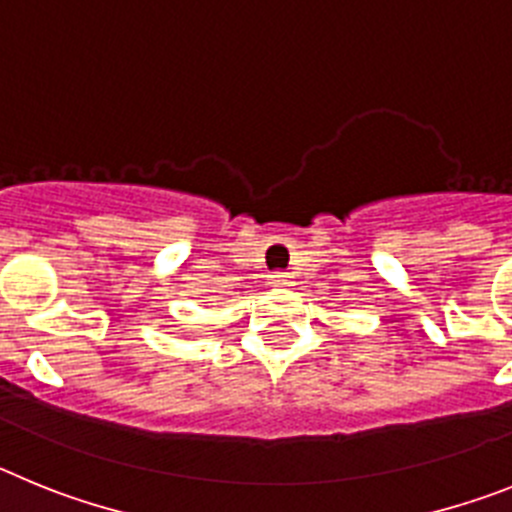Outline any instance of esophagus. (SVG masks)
<instances>
[{
  "label": "esophagus",
  "mask_w": 512,
  "mask_h": 512,
  "mask_svg": "<svg viewBox=\"0 0 512 512\" xmlns=\"http://www.w3.org/2000/svg\"><path fill=\"white\" fill-rule=\"evenodd\" d=\"M269 284L271 287H289L292 284V274H287V271H274V274H269Z\"/></svg>",
  "instance_id": "obj_1"
}]
</instances>
